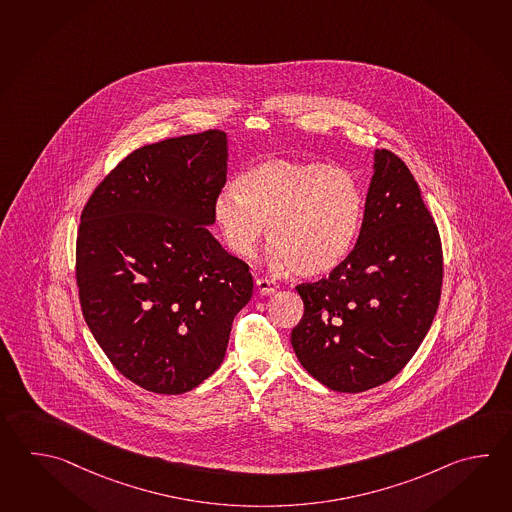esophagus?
Here are the masks:
<instances>
[{
  "mask_svg": "<svg viewBox=\"0 0 512 512\" xmlns=\"http://www.w3.org/2000/svg\"><path fill=\"white\" fill-rule=\"evenodd\" d=\"M255 284H257V288H259V293H261V295H273V293L279 290V284L272 281V279H257Z\"/></svg>",
  "mask_w": 512,
  "mask_h": 512,
  "instance_id": "1",
  "label": "esophagus"
}]
</instances>
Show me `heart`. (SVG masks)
<instances>
[{"label":"heart","mask_w":512,"mask_h":512,"mask_svg":"<svg viewBox=\"0 0 512 512\" xmlns=\"http://www.w3.org/2000/svg\"><path fill=\"white\" fill-rule=\"evenodd\" d=\"M365 215V195L345 167L268 158L242 171L235 189L213 202L222 239L240 259H251L268 226L270 261L299 277H323L354 250Z\"/></svg>","instance_id":"heart-1"}]
</instances>
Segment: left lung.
<instances>
[{
    "label": "left lung",
    "mask_w": 512,
    "mask_h": 512,
    "mask_svg": "<svg viewBox=\"0 0 512 512\" xmlns=\"http://www.w3.org/2000/svg\"><path fill=\"white\" fill-rule=\"evenodd\" d=\"M443 255L418 182L392 151H374V175L354 250L326 279L299 284L293 352L335 392H365L397 376L438 312Z\"/></svg>",
    "instance_id": "8db88e82"
}]
</instances>
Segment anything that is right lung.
Segmentation results:
<instances>
[{
  "instance_id": "right-lung-1",
  "label": "right lung",
  "mask_w": 512,
  "mask_h": 512,
  "mask_svg": "<svg viewBox=\"0 0 512 512\" xmlns=\"http://www.w3.org/2000/svg\"><path fill=\"white\" fill-rule=\"evenodd\" d=\"M228 135L209 129L140 147L94 189L76 240L85 323L116 370L177 396L219 368L248 304L246 262L211 235Z\"/></svg>"
}]
</instances>
